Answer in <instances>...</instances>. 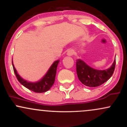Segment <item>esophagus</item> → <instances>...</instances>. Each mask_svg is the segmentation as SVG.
Segmentation results:
<instances>
[{
    "label": "esophagus",
    "mask_w": 127,
    "mask_h": 127,
    "mask_svg": "<svg viewBox=\"0 0 127 127\" xmlns=\"http://www.w3.org/2000/svg\"><path fill=\"white\" fill-rule=\"evenodd\" d=\"M74 54V51L73 49H70V50L68 51L67 52V55L68 56H72Z\"/></svg>",
    "instance_id": "1"
}]
</instances>
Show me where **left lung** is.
<instances>
[{"label": "left lung", "mask_w": 127, "mask_h": 127, "mask_svg": "<svg viewBox=\"0 0 127 127\" xmlns=\"http://www.w3.org/2000/svg\"><path fill=\"white\" fill-rule=\"evenodd\" d=\"M116 60L110 68L104 70H98L88 66L81 60H76V73L79 81L89 87L100 86L110 79L115 70Z\"/></svg>", "instance_id": "1"}]
</instances>
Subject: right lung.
I'll list each match as a JSON object with an SVG mask.
<instances>
[{
  "instance_id": "right-lung-1",
  "label": "right lung",
  "mask_w": 127,
  "mask_h": 127,
  "mask_svg": "<svg viewBox=\"0 0 127 127\" xmlns=\"http://www.w3.org/2000/svg\"><path fill=\"white\" fill-rule=\"evenodd\" d=\"M59 63V60L55 61V62L52 64V65L51 66L49 70L48 71L47 73L45 75V76L40 80V81L35 83H31L28 82L25 80L23 79L21 77L19 76L17 73V70L14 67V65L13 64V62L12 61L13 68H14V72L15 73L16 77H17L18 81L20 82L23 86L26 88H28L29 90L31 91L35 92L37 93H44L48 91L51 87L53 85L55 81V75H56L57 68L58 64Z\"/></svg>"
}]
</instances>
